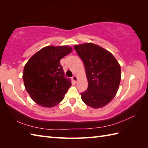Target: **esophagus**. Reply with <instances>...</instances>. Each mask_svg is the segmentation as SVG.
<instances>
[{
	"mask_svg": "<svg viewBox=\"0 0 148 148\" xmlns=\"http://www.w3.org/2000/svg\"><path fill=\"white\" fill-rule=\"evenodd\" d=\"M72 80H73L75 83H77V77L76 76H72Z\"/></svg>",
	"mask_w": 148,
	"mask_h": 148,
	"instance_id": "esophagus-1",
	"label": "esophagus"
}]
</instances>
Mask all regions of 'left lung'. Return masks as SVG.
<instances>
[{
  "mask_svg": "<svg viewBox=\"0 0 148 148\" xmlns=\"http://www.w3.org/2000/svg\"><path fill=\"white\" fill-rule=\"evenodd\" d=\"M82 60L88 86L81 93V99L92 108H100L115 97L121 81V67L108 50L93 43L75 45Z\"/></svg>",
  "mask_w": 148,
  "mask_h": 148,
  "instance_id": "8db88e82",
  "label": "left lung"
}]
</instances>
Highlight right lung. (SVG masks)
<instances>
[{
    "mask_svg": "<svg viewBox=\"0 0 148 148\" xmlns=\"http://www.w3.org/2000/svg\"><path fill=\"white\" fill-rule=\"evenodd\" d=\"M72 51L67 46H49L34 54L25 65L24 85L31 99L40 106L51 108L64 99L71 86L60 61Z\"/></svg>",
    "mask_w": 148,
    "mask_h": 148,
    "instance_id": "right-lung-1",
    "label": "right lung"
}]
</instances>
